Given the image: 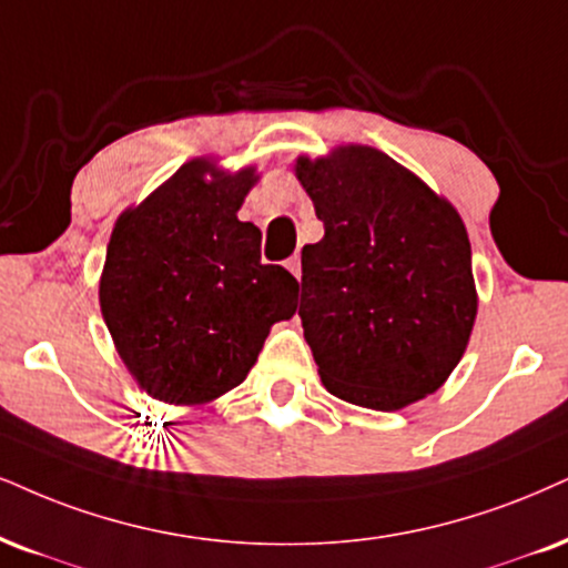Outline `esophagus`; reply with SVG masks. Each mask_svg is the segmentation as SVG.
<instances>
[{
  "instance_id": "1",
  "label": "esophagus",
  "mask_w": 568,
  "mask_h": 568,
  "mask_svg": "<svg viewBox=\"0 0 568 568\" xmlns=\"http://www.w3.org/2000/svg\"><path fill=\"white\" fill-rule=\"evenodd\" d=\"M286 268H290L292 276H295L300 282V276H303V263H300V255H292L290 261H286Z\"/></svg>"
}]
</instances>
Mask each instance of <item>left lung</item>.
Returning <instances> with one entry per match:
<instances>
[{
    "instance_id": "left-lung-1",
    "label": "left lung",
    "mask_w": 568,
    "mask_h": 568,
    "mask_svg": "<svg viewBox=\"0 0 568 568\" xmlns=\"http://www.w3.org/2000/svg\"><path fill=\"white\" fill-rule=\"evenodd\" d=\"M324 240L303 247L300 318L324 387L361 408L400 410L464 358L477 286L464 221L374 146L297 158Z\"/></svg>"
}]
</instances>
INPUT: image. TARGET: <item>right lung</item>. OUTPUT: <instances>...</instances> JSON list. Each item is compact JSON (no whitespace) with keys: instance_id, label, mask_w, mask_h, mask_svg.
<instances>
[{"instance_id":"1","label":"right lung","mask_w":568,"mask_h":568,"mask_svg":"<svg viewBox=\"0 0 568 568\" xmlns=\"http://www.w3.org/2000/svg\"><path fill=\"white\" fill-rule=\"evenodd\" d=\"M255 168L181 165L115 221L100 278L102 318L139 387L202 405L247 379L276 321L295 316L300 284L261 263V229L236 219Z\"/></svg>"}]
</instances>
